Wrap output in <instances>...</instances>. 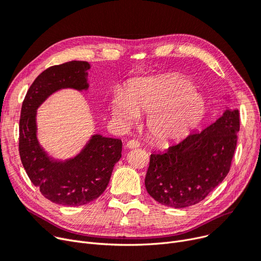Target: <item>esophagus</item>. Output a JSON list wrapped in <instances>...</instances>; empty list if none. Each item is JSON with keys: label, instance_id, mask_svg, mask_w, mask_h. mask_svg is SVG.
Listing matches in <instances>:
<instances>
[{"label": "esophagus", "instance_id": "1", "mask_svg": "<svg viewBox=\"0 0 261 261\" xmlns=\"http://www.w3.org/2000/svg\"><path fill=\"white\" fill-rule=\"evenodd\" d=\"M140 146V142L137 140H129L126 142V147L127 148H136Z\"/></svg>", "mask_w": 261, "mask_h": 261}]
</instances>
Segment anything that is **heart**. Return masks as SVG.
<instances>
[{
    "label": "heart",
    "instance_id": "obj_1",
    "mask_svg": "<svg viewBox=\"0 0 261 261\" xmlns=\"http://www.w3.org/2000/svg\"><path fill=\"white\" fill-rule=\"evenodd\" d=\"M148 134L159 142L175 141L191 132L206 113L205 98L193 82L180 76L134 81L125 93L111 101V114L123 127H129L139 114H147Z\"/></svg>",
    "mask_w": 261,
    "mask_h": 261
}]
</instances>
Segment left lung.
<instances>
[{"instance_id":"obj_1","label":"left lung","mask_w":261,"mask_h":261,"mask_svg":"<svg viewBox=\"0 0 261 261\" xmlns=\"http://www.w3.org/2000/svg\"><path fill=\"white\" fill-rule=\"evenodd\" d=\"M240 129L238 109L227 108L201 133L192 132L153 153L145 175V188L165 206L185 208L203 201L228 174Z\"/></svg>"}]
</instances>
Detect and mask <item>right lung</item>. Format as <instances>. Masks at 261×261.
I'll return each mask as SVG.
<instances>
[{"instance_id": "add662e5", "label": "right lung", "mask_w": 261, "mask_h": 261, "mask_svg": "<svg viewBox=\"0 0 261 261\" xmlns=\"http://www.w3.org/2000/svg\"><path fill=\"white\" fill-rule=\"evenodd\" d=\"M87 61L73 60L53 66L37 77L24 98L19 124V152L22 165L35 187L55 204L81 206L106 189L115 165L121 158L122 141L92 135L82 151L66 160L49 156L37 137V109L61 89L88 90Z\"/></svg>"}]
</instances>
